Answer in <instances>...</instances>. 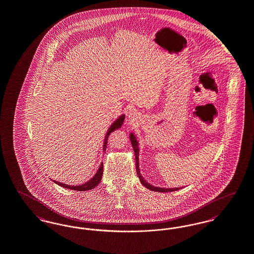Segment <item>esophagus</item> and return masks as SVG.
<instances>
[{
	"mask_svg": "<svg viewBox=\"0 0 254 254\" xmlns=\"http://www.w3.org/2000/svg\"><path fill=\"white\" fill-rule=\"evenodd\" d=\"M128 119H129V121L131 123H136L138 121V119H139V114H138V112H129V114H128Z\"/></svg>",
	"mask_w": 254,
	"mask_h": 254,
	"instance_id": "obj_1",
	"label": "esophagus"
}]
</instances>
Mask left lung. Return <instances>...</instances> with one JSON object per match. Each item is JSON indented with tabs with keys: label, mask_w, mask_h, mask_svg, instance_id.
Returning <instances> with one entry per match:
<instances>
[{
	"label": "left lung",
	"mask_w": 254,
	"mask_h": 254,
	"mask_svg": "<svg viewBox=\"0 0 254 254\" xmlns=\"http://www.w3.org/2000/svg\"><path fill=\"white\" fill-rule=\"evenodd\" d=\"M129 139L131 141L132 146H133V149H134V152H135V160H136V171L138 174V177L140 179V182L142 183V185L144 187H146L147 189L154 191V192H161V193H166V192H174V191H178L182 188H171V189H168V188H160V187H155L151 184H149L148 183H146V181H144V179L142 178L141 173H140V169H139V147H138V142L136 140V137L135 135H133L132 133H130L129 135Z\"/></svg>",
	"instance_id": "1"
}]
</instances>
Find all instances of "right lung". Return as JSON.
Here are the masks:
<instances>
[{
	"label": "right lung",
	"instance_id": "1",
	"mask_svg": "<svg viewBox=\"0 0 254 254\" xmlns=\"http://www.w3.org/2000/svg\"><path fill=\"white\" fill-rule=\"evenodd\" d=\"M124 120H125V115H122V116H120L115 122L113 123L112 126H111V127L109 128L108 133H107V135H106V138H105V142H104V147H103V150H104V151L106 150L107 143H108V138H109L110 134H111L112 132L114 131V130L120 128V127H122ZM103 171H104V168H103V163H102L101 165H100V167H99V169H98V171L94 175V177L91 179V181H89V182H87V183H85L84 184H82V185H77V186H71V185H67V184H64V183L53 181V180H52V181H53L54 183H57L58 185H61V187H63V188L71 189V190H74V191H88V190H91V189L95 188V187L100 183L102 180Z\"/></svg>",
	"mask_w": 254,
	"mask_h": 254
}]
</instances>
